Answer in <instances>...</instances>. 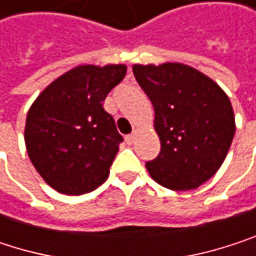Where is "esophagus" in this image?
Instances as JSON below:
<instances>
[{"instance_id": "esophagus-1", "label": "esophagus", "mask_w": 256, "mask_h": 256, "mask_svg": "<svg viewBox=\"0 0 256 256\" xmlns=\"http://www.w3.org/2000/svg\"><path fill=\"white\" fill-rule=\"evenodd\" d=\"M135 138H136V132H134V134H130V135H127L124 140H126V144H129V146H132L134 142H135Z\"/></svg>"}]
</instances>
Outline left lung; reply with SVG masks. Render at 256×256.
I'll return each mask as SVG.
<instances>
[{"label": "left lung", "mask_w": 256, "mask_h": 256, "mask_svg": "<svg viewBox=\"0 0 256 256\" xmlns=\"http://www.w3.org/2000/svg\"><path fill=\"white\" fill-rule=\"evenodd\" d=\"M134 74L154 106L160 138L159 156L146 164L152 178L172 190L200 188L220 168L236 134L228 96L180 62L136 64Z\"/></svg>", "instance_id": "left-lung-1"}]
</instances>
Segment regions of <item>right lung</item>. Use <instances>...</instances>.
<instances>
[{"mask_svg":"<svg viewBox=\"0 0 256 256\" xmlns=\"http://www.w3.org/2000/svg\"><path fill=\"white\" fill-rule=\"evenodd\" d=\"M126 66H78L55 79L26 115L28 156L43 180L60 194L84 195L103 184L122 142L103 109Z\"/></svg>","mask_w":256,"mask_h":256,"instance_id":"right-lung-1","label":"right lung"}]
</instances>
